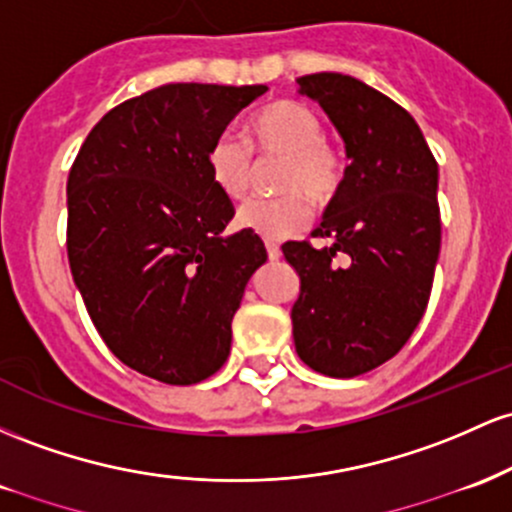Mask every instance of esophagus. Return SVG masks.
Returning a JSON list of instances; mask_svg holds the SVG:
<instances>
[{"label": "esophagus", "mask_w": 512, "mask_h": 512, "mask_svg": "<svg viewBox=\"0 0 512 512\" xmlns=\"http://www.w3.org/2000/svg\"><path fill=\"white\" fill-rule=\"evenodd\" d=\"M266 251H268V258H271V261H278V258L283 256V251H280L278 244H266Z\"/></svg>", "instance_id": "1"}]
</instances>
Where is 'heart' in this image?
Returning <instances> with one entry per match:
<instances>
[{
	"label": "heart",
	"mask_w": 512,
	"mask_h": 512,
	"mask_svg": "<svg viewBox=\"0 0 512 512\" xmlns=\"http://www.w3.org/2000/svg\"><path fill=\"white\" fill-rule=\"evenodd\" d=\"M249 144L261 162L283 159L275 198H256L239 210V227L268 241H285L300 234L312 220V204L326 208L346 186V157L326 140V125L314 108L300 101H273L249 120ZM251 148V149H252ZM250 149V150H251ZM244 140L222 132L205 154L212 186L227 200L239 203L256 179V159Z\"/></svg>",
	"instance_id": "heart-1"
}]
</instances>
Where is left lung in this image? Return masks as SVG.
Returning a JSON list of instances; mask_svg holds the SVG:
<instances>
[{
    "mask_svg": "<svg viewBox=\"0 0 512 512\" xmlns=\"http://www.w3.org/2000/svg\"><path fill=\"white\" fill-rule=\"evenodd\" d=\"M297 84L341 132L350 164L314 232L333 244L283 246L302 280L292 336L312 370L358 377L394 358L428 307L442 229L438 162L411 113L360 79L319 72Z\"/></svg>",
    "mask_w": 512,
    "mask_h": 512,
    "instance_id": "1",
    "label": "left lung"
}]
</instances>
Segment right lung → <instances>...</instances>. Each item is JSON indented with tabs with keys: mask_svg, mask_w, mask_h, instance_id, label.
I'll list each match as a JSON object with an SVG mask.
<instances>
[{
	"mask_svg": "<svg viewBox=\"0 0 512 512\" xmlns=\"http://www.w3.org/2000/svg\"><path fill=\"white\" fill-rule=\"evenodd\" d=\"M268 86L164 84L111 108L67 179V258L96 331L140 375L208 380L225 365L246 283L266 263L205 154Z\"/></svg>",
	"mask_w": 512,
	"mask_h": 512,
	"instance_id": "add662e5",
	"label": "right lung"
}]
</instances>
